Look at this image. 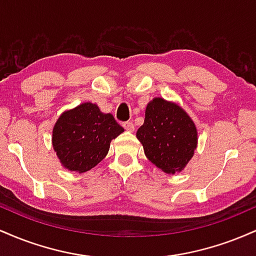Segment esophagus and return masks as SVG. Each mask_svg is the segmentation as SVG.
Wrapping results in <instances>:
<instances>
[{
	"label": "esophagus",
	"instance_id": "obj_1",
	"mask_svg": "<svg viewBox=\"0 0 256 256\" xmlns=\"http://www.w3.org/2000/svg\"><path fill=\"white\" fill-rule=\"evenodd\" d=\"M122 128H124L126 131H130V132L134 130V125L132 122H122Z\"/></svg>",
	"mask_w": 256,
	"mask_h": 256
}]
</instances>
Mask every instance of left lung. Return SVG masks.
Returning a JSON list of instances; mask_svg holds the SVG:
<instances>
[{
    "label": "left lung",
    "mask_w": 256,
    "mask_h": 256,
    "mask_svg": "<svg viewBox=\"0 0 256 256\" xmlns=\"http://www.w3.org/2000/svg\"><path fill=\"white\" fill-rule=\"evenodd\" d=\"M136 136L146 156L166 173L182 171L198 146L195 124L180 107L154 98L146 110L144 124Z\"/></svg>",
    "instance_id": "obj_1"
}]
</instances>
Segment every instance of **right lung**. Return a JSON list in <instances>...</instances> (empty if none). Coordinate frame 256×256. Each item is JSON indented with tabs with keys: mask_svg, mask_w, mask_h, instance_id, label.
<instances>
[{
	"mask_svg": "<svg viewBox=\"0 0 256 256\" xmlns=\"http://www.w3.org/2000/svg\"><path fill=\"white\" fill-rule=\"evenodd\" d=\"M122 132L124 128L112 114L102 113L98 106L88 102L58 119L52 128V146L66 168L83 173L107 155L110 140Z\"/></svg>",
	"mask_w": 256,
	"mask_h": 256,
	"instance_id": "1",
	"label": "right lung"
}]
</instances>
